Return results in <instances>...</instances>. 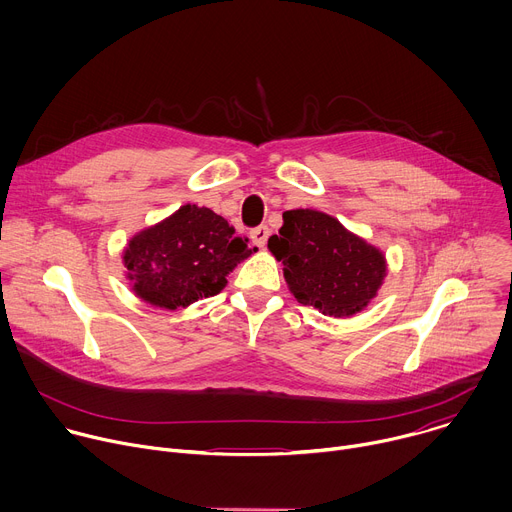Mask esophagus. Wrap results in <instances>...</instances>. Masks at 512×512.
<instances>
[{
    "label": "esophagus",
    "mask_w": 512,
    "mask_h": 512,
    "mask_svg": "<svg viewBox=\"0 0 512 512\" xmlns=\"http://www.w3.org/2000/svg\"><path fill=\"white\" fill-rule=\"evenodd\" d=\"M267 239H269V229L267 227H255L251 231V241L257 245V247H265L267 245Z\"/></svg>",
    "instance_id": "1"
}]
</instances>
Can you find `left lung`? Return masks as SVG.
<instances>
[{
	"label": "left lung",
	"mask_w": 512,
	"mask_h": 512,
	"mask_svg": "<svg viewBox=\"0 0 512 512\" xmlns=\"http://www.w3.org/2000/svg\"><path fill=\"white\" fill-rule=\"evenodd\" d=\"M269 251L283 263V275L300 304L344 318L367 306L387 273L379 249L350 235L336 218L318 210H287Z\"/></svg>",
	"instance_id": "8db88e82"
}]
</instances>
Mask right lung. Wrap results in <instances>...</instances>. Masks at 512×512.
<instances>
[{"label":"right lung","instance_id":"obj_1","mask_svg":"<svg viewBox=\"0 0 512 512\" xmlns=\"http://www.w3.org/2000/svg\"><path fill=\"white\" fill-rule=\"evenodd\" d=\"M253 251L221 214L186 204L133 237L123 261L141 300L178 310L216 296L227 285V275Z\"/></svg>","mask_w":512,"mask_h":512}]
</instances>
